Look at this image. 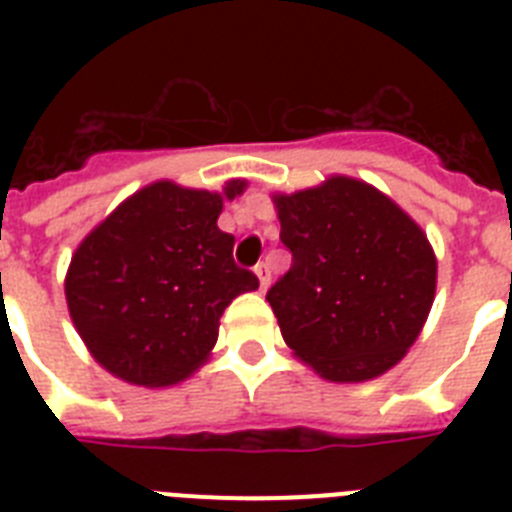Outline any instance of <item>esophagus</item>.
Wrapping results in <instances>:
<instances>
[{
    "mask_svg": "<svg viewBox=\"0 0 512 512\" xmlns=\"http://www.w3.org/2000/svg\"><path fill=\"white\" fill-rule=\"evenodd\" d=\"M256 277H259V284H261V289H266L269 287V282H271V271H269V264H259L256 266Z\"/></svg>",
    "mask_w": 512,
    "mask_h": 512,
    "instance_id": "esophagus-1",
    "label": "esophagus"
}]
</instances>
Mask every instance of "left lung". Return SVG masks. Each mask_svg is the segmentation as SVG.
I'll return each mask as SVG.
<instances>
[{
	"mask_svg": "<svg viewBox=\"0 0 512 512\" xmlns=\"http://www.w3.org/2000/svg\"><path fill=\"white\" fill-rule=\"evenodd\" d=\"M292 266L266 292L287 346L330 382H366L420 336L436 256L408 212L351 176L274 194Z\"/></svg>",
	"mask_w": 512,
	"mask_h": 512,
	"instance_id": "left-lung-1",
	"label": "left lung"
}]
</instances>
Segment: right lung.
Masks as SVG:
<instances>
[{
	"label": "right lung",
	"mask_w": 512,
	"mask_h": 512,
	"mask_svg": "<svg viewBox=\"0 0 512 512\" xmlns=\"http://www.w3.org/2000/svg\"><path fill=\"white\" fill-rule=\"evenodd\" d=\"M223 194L156 182L122 202L81 241L66 274L71 320L89 354L115 377L169 387L205 364L220 315L256 274L233 261L230 233L217 228Z\"/></svg>",
	"instance_id": "right-lung-1"
}]
</instances>
